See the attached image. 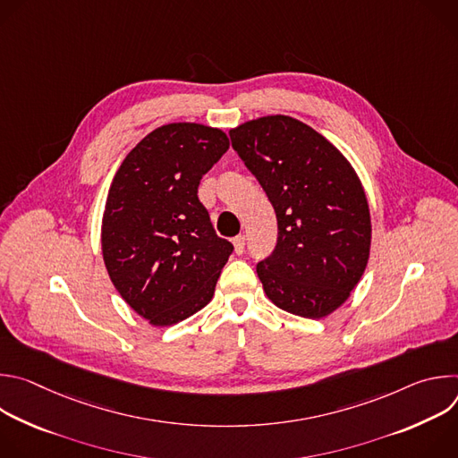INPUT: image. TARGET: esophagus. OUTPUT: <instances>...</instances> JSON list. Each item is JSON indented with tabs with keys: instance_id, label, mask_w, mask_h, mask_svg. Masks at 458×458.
<instances>
[{
	"instance_id": "34e87169",
	"label": "esophagus",
	"mask_w": 458,
	"mask_h": 458,
	"mask_svg": "<svg viewBox=\"0 0 458 458\" xmlns=\"http://www.w3.org/2000/svg\"><path fill=\"white\" fill-rule=\"evenodd\" d=\"M233 248H235V253L237 255H241L242 251H244V244H246V237L244 235H237V237H233Z\"/></svg>"
}]
</instances>
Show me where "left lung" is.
<instances>
[{
	"instance_id": "left-lung-1",
	"label": "left lung",
	"mask_w": 458,
	"mask_h": 458,
	"mask_svg": "<svg viewBox=\"0 0 458 458\" xmlns=\"http://www.w3.org/2000/svg\"><path fill=\"white\" fill-rule=\"evenodd\" d=\"M230 140L277 216V244L257 265L268 299L299 317L330 315L350 297L369 257V208L355 170L290 115L242 123Z\"/></svg>"
}]
</instances>
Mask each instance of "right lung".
Masks as SVG:
<instances>
[{
  "instance_id": "right-lung-1",
  "label": "right lung",
  "mask_w": 458,
  "mask_h": 458,
  "mask_svg": "<svg viewBox=\"0 0 458 458\" xmlns=\"http://www.w3.org/2000/svg\"><path fill=\"white\" fill-rule=\"evenodd\" d=\"M228 147L219 128L170 123L115 172L101 228L105 267L126 304L154 326L205 308L233 251L198 198L203 175Z\"/></svg>"
}]
</instances>
